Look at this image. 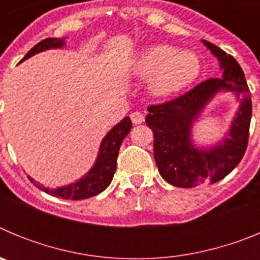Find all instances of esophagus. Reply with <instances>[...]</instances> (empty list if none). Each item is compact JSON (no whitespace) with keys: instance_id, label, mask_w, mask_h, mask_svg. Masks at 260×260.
Returning <instances> with one entry per match:
<instances>
[{"instance_id":"esophagus-1","label":"esophagus","mask_w":260,"mask_h":260,"mask_svg":"<svg viewBox=\"0 0 260 260\" xmlns=\"http://www.w3.org/2000/svg\"><path fill=\"white\" fill-rule=\"evenodd\" d=\"M130 118H132L134 125H139V123L144 122V116L141 113V112H133V113L130 114Z\"/></svg>"}]
</instances>
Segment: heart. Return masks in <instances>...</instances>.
<instances>
[{
	"label": "heart",
	"instance_id": "b5f03b06",
	"mask_svg": "<svg viewBox=\"0 0 260 260\" xmlns=\"http://www.w3.org/2000/svg\"><path fill=\"white\" fill-rule=\"evenodd\" d=\"M137 73L151 77L150 89L153 95L171 96L194 83L201 73V61L189 50L178 52L171 45H155L139 54Z\"/></svg>",
	"mask_w": 260,
	"mask_h": 260
}]
</instances>
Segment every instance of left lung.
<instances>
[{
  "label": "left lung",
  "mask_w": 260,
  "mask_h": 260,
  "mask_svg": "<svg viewBox=\"0 0 260 260\" xmlns=\"http://www.w3.org/2000/svg\"><path fill=\"white\" fill-rule=\"evenodd\" d=\"M203 44L219 59L222 78L207 79L164 104L150 105L146 123L153 132V156L158 172L177 187L215 183L228 176L242 160L249 141L251 96L238 62L210 41ZM242 97L229 134L208 149L195 147L191 128L204 107L219 92Z\"/></svg>",
  "instance_id": "1"
}]
</instances>
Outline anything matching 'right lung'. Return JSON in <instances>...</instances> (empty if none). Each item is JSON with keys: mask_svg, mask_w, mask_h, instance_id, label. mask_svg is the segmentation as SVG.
I'll use <instances>...</instances> for the list:
<instances>
[{"mask_svg": "<svg viewBox=\"0 0 260 260\" xmlns=\"http://www.w3.org/2000/svg\"><path fill=\"white\" fill-rule=\"evenodd\" d=\"M63 45H65V39H44L32 48L20 62L35 56L43 50L62 48ZM130 130H132V119L128 117H125L104 137L102 144H100V148H99L95 164L89 169L88 173H86L82 178L70 183V185L57 187V189H49V187H45V186L38 183L31 177H28V178L36 187H39L47 194L57 197V198L80 201V199L95 197V195L104 191L113 180V174L117 168V156H118L119 147L122 144V141L126 138V135L130 133Z\"/></svg>", "mask_w": 260, "mask_h": 260, "instance_id": "add662e5", "label": "right lung"}]
</instances>
